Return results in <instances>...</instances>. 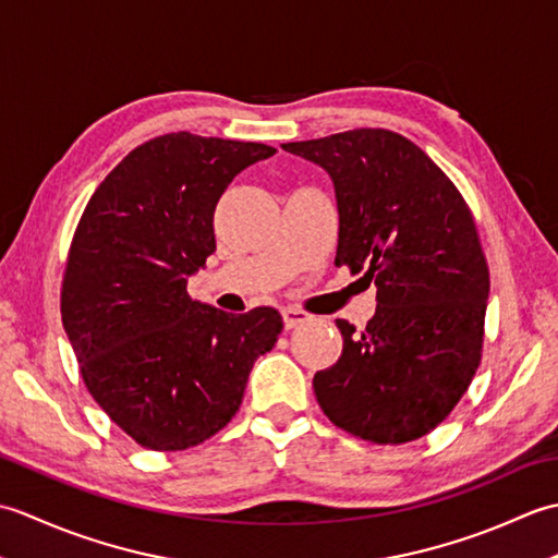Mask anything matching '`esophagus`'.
Wrapping results in <instances>:
<instances>
[{"label": "esophagus", "mask_w": 558, "mask_h": 558, "mask_svg": "<svg viewBox=\"0 0 558 558\" xmlns=\"http://www.w3.org/2000/svg\"><path fill=\"white\" fill-rule=\"evenodd\" d=\"M312 318V314H306L302 310H282V324H286V328H298L300 324H306Z\"/></svg>", "instance_id": "34e87169"}]
</instances>
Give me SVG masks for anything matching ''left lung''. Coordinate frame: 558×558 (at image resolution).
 Masks as SVG:
<instances>
[{
    "mask_svg": "<svg viewBox=\"0 0 558 558\" xmlns=\"http://www.w3.org/2000/svg\"><path fill=\"white\" fill-rule=\"evenodd\" d=\"M282 148L333 180L336 266L376 286L362 333L336 322L342 354L314 376L318 405L364 441H414L448 417L480 366L489 268L472 213L434 160L388 129Z\"/></svg>",
    "mask_w": 558,
    "mask_h": 558,
    "instance_id": "8db88e82",
    "label": "left lung"
}]
</instances>
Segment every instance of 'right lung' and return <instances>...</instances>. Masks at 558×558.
Listing matches in <instances>:
<instances>
[{"label":"right lung","instance_id":"1","mask_svg":"<svg viewBox=\"0 0 558 558\" xmlns=\"http://www.w3.org/2000/svg\"><path fill=\"white\" fill-rule=\"evenodd\" d=\"M272 153L189 132L150 138L105 177L78 220L62 324L90 396L144 448L184 450L218 434L280 336L270 306L228 314L186 292L216 252L222 192Z\"/></svg>","mask_w":558,"mask_h":558}]
</instances>
